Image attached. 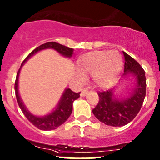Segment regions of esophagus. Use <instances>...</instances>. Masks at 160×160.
Here are the masks:
<instances>
[{
	"mask_svg": "<svg viewBox=\"0 0 160 160\" xmlns=\"http://www.w3.org/2000/svg\"><path fill=\"white\" fill-rule=\"evenodd\" d=\"M88 93V90H87V89L86 88H84L82 90V91H81V93H80V96H85V95H86V94Z\"/></svg>",
	"mask_w": 160,
	"mask_h": 160,
	"instance_id": "esophagus-1",
	"label": "esophagus"
}]
</instances>
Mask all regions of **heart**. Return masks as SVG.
<instances>
[{"label":"heart","mask_w":160,"mask_h":160,"mask_svg":"<svg viewBox=\"0 0 160 160\" xmlns=\"http://www.w3.org/2000/svg\"><path fill=\"white\" fill-rule=\"evenodd\" d=\"M122 65V58L118 51H93L78 58L77 77L83 81L85 76L92 75L97 86L107 88L118 77Z\"/></svg>","instance_id":"heart-1"}]
</instances>
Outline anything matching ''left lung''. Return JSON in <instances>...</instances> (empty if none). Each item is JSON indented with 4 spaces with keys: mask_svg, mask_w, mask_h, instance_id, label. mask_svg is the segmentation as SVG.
I'll list each match as a JSON object with an SVG mask.
<instances>
[{
    "mask_svg": "<svg viewBox=\"0 0 160 160\" xmlns=\"http://www.w3.org/2000/svg\"><path fill=\"white\" fill-rule=\"evenodd\" d=\"M125 64L123 75L129 73L137 79V84L131 96L123 100L114 99L112 90L98 91L99 102L92 112L100 122L112 127L129 123L139 112L146 96L145 71L133 58L123 52Z\"/></svg>",
    "mask_w": 160,
    "mask_h": 160,
    "instance_id": "left-lung-1",
    "label": "left lung"
}]
</instances>
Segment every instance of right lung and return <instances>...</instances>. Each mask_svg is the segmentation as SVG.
Wrapping results in <instances>:
<instances>
[{
	"mask_svg": "<svg viewBox=\"0 0 160 160\" xmlns=\"http://www.w3.org/2000/svg\"><path fill=\"white\" fill-rule=\"evenodd\" d=\"M45 48H53L56 51H58V53H61L62 55L68 57V58H70L72 54H73V48L66 47L64 45L59 44V43L55 42H46L44 44L40 45L38 48H36L34 50L32 51L31 53L27 56V58L23 60L22 64L21 66H22V64L25 63V61L28 60L31 56L33 55L34 53H36L37 52H38L40 50H42V49H45ZM20 69L18 70V75H17V77H16L15 93L19 107L22 110L23 114L25 115V117L28 118V120L32 124H33L36 128H38V129H41V130H44V131L53 130V129H55L56 128L62 125L69 118V116L71 115L72 110H73V102H74L75 100L79 98L80 92V93H76V92H74L73 91H71L70 89H66L64 94H63L62 97H61V100L59 103H58V107L53 112H51L50 114L45 116V117H42V118L36 117V116L31 114L27 110L25 106L23 105L22 100H21L19 94H18V76H19Z\"/></svg>",
	"mask_w": 160,
	"mask_h": 160,
	"instance_id": "obj_1",
	"label": "right lung"
}]
</instances>
